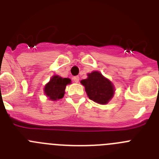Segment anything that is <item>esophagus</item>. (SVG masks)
<instances>
[{
    "label": "esophagus",
    "instance_id": "34e87169",
    "mask_svg": "<svg viewBox=\"0 0 159 159\" xmlns=\"http://www.w3.org/2000/svg\"><path fill=\"white\" fill-rule=\"evenodd\" d=\"M73 80H74V82L78 83L79 80H80V77H79V76H74V77H73Z\"/></svg>",
    "mask_w": 159,
    "mask_h": 159
}]
</instances>
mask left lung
Returning a JSON list of instances; mask_svg holds the SVG:
<instances>
[{
  "label": "left lung",
  "instance_id": "8db88e82",
  "mask_svg": "<svg viewBox=\"0 0 159 159\" xmlns=\"http://www.w3.org/2000/svg\"><path fill=\"white\" fill-rule=\"evenodd\" d=\"M88 79L81 80L90 99L94 102L106 104L114 95V87L110 80L103 77L99 71L88 75Z\"/></svg>",
  "mask_w": 159,
  "mask_h": 159
}]
</instances>
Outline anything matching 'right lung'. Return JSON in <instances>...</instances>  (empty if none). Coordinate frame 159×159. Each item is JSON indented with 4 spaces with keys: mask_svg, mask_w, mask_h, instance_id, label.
Returning <instances> with one entry per match:
<instances>
[{
    "mask_svg": "<svg viewBox=\"0 0 159 159\" xmlns=\"http://www.w3.org/2000/svg\"><path fill=\"white\" fill-rule=\"evenodd\" d=\"M70 84L71 80L69 78H62L58 75H54L44 87V93L52 100L62 99L67 84Z\"/></svg>",
    "mask_w": 159,
    "mask_h": 159,
    "instance_id": "obj_1",
    "label": "right lung"
}]
</instances>
